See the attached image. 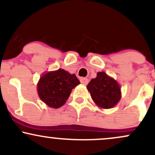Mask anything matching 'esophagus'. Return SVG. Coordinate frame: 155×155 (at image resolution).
Segmentation results:
<instances>
[{
	"instance_id": "1",
	"label": "esophagus",
	"mask_w": 155,
	"mask_h": 155,
	"mask_svg": "<svg viewBox=\"0 0 155 155\" xmlns=\"http://www.w3.org/2000/svg\"><path fill=\"white\" fill-rule=\"evenodd\" d=\"M80 82L84 85H87L88 84V79L87 78H81L80 79Z\"/></svg>"
}]
</instances>
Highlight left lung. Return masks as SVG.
Segmentation results:
<instances>
[{"label": "left lung", "instance_id": "1", "mask_svg": "<svg viewBox=\"0 0 155 155\" xmlns=\"http://www.w3.org/2000/svg\"><path fill=\"white\" fill-rule=\"evenodd\" d=\"M87 88L94 102L101 108L114 107L121 98L118 83L104 72L97 73V77L90 81Z\"/></svg>", "mask_w": 155, "mask_h": 155}]
</instances>
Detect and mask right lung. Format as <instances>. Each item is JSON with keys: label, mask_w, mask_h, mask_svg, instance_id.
Segmentation results:
<instances>
[{"label": "right lung", "mask_w": 155, "mask_h": 155, "mask_svg": "<svg viewBox=\"0 0 155 155\" xmlns=\"http://www.w3.org/2000/svg\"><path fill=\"white\" fill-rule=\"evenodd\" d=\"M79 84L74 74L63 69L48 72L38 81L39 97L49 107L60 108L66 102L73 89Z\"/></svg>", "instance_id": "obj_1"}]
</instances>
